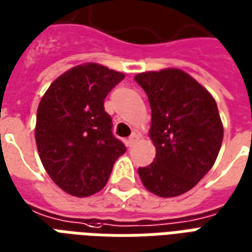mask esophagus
Instances as JSON below:
<instances>
[{
	"instance_id": "esophagus-1",
	"label": "esophagus",
	"mask_w": 252,
	"mask_h": 252,
	"mask_svg": "<svg viewBox=\"0 0 252 252\" xmlns=\"http://www.w3.org/2000/svg\"><path fill=\"white\" fill-rule=\"evenodd\" d=\"M137 139H139V135H137V133H135V132H133V133H132L131 136L128 137V140H126V144H128V147H132V146H133V144L136 143Z\"/></svg>"
}]
</instances>
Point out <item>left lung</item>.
<instances>
[{
	"instance_id": "8db88e82",
	"label": "left lung",
	"mask_w": 252,
	"mask_h": 252,
	"mask_svg": "<svg viewBox=\"0 0 252 252\" xmlns=\"http://www.w3.org/2000/svg\"><path fill=\"white\" fill-rule=\"evenodd\" d=\"M151 106L154 162L137 173L148 191L177 197L194 188L212 169L222 143L217 104L204 86L180 68L135 75Z\"/></svg>"
}]
</instances>
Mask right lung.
<instances>
[{
  "mask_svg": "<svg viewBox=\"0 0 252 252\" xmlns=\"http://www.w3.org/2000/svg\"><path fill=\"white\" fill-rule=\"evenodd\" d=\"M124 74L98 63L63 72L41 97L35 139L44 169L63 191L88 197L102 189L126 148L112 133L104 99Z\"/></svg>",
  "mask_w": 252,
  "mask_h": 252,
  "instance_id": "obj_1",
  "label": "right lung"
}]
</instances>
